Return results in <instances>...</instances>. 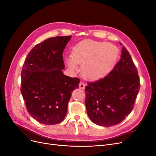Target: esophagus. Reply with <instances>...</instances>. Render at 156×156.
I'll use <instances>...</instances> for the list:
<instances>
[{
    "instance_id": "34e87169",
    "label": "esophagus",
    "mask_w": 156,
    "mask_h": 156,
    "mask_svg": "<svg viewBox=\"0 0 156 156\" xmlns=\"http://www.w3.org/2000/svg\"><path fill=\"white\" fill-rule=\"evenodd\" d=\"M79 88L83 90L84 88H85V84H84V83H83V82H81L79 83Z\"/></svg>"
}]
</instances>
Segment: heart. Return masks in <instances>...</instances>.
<instances>
[{
  "instance_id": "heart-1",
  "label": "heart",
  "mask_w": 156,
  "mask_h": 156,
  "mask_svg": "<svg viewBox=\"0 0 156 156\" xmlns=\"http://www.w3.org/2000/svg\"><path fill=\"white\" fill-rule=\"evenodd\" d=\"M119 51L111 44L93 40L80 42L72 51V56L66 59L69 68L77 70L81 64V72L88 79H100L107 74L115 65Z\"/></svg>"
}]
</instances>
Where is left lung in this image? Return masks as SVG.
I'll use <instances>...</instances> for the list:
<instances>
[{"mask_svg": "<svg viewBox=\"0 0 156 156\" xmlns=\"http://www.w3.org/2000/svg\"><path fill=\"white\" fill-rule=\"evenodd\" d=\"M120 57L107 76L88 83L85 87L87 114L96 125L119 124L133 108L140 89L138 72L124 46Z\"/></svg>", "mask_w": 156, "mask_h": 156, "instance_id": "obj_1", "label": "left lung"}]
</instances>
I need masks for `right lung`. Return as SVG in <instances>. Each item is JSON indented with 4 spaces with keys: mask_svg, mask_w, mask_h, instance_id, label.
I'll return each instance as SVG.
<instances>
[{
    "mask_svg": "<svg viewBox=\"0 0 156 156\" xmlns=\"http://www.w3.org/2000/svg\"><path fill=\"white\" fill-rule=\"evenodd\" d=\"M72 36L48 38L34 47L21 72V92L30 115L46 125L57 124L80 79L65 75L62 53Z\"/></svg>",
    "mask_w": 156,
    "mask_h": 156,
    "instance_id": "right-lung-1",
    "label": "right lung"
}]
</instances>
